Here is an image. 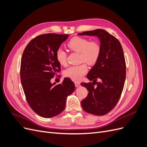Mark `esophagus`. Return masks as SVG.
<instances>
[{"label": "esophagus", "instance_id": "obj_1", "mask_svg": "<svg viewBox=\"0 0 147 147\" xmlns=\"http://www.w3.org/2000/svg\"><path fill=\"white\" fill-rule=\"evenodd\" d=\"M75 87H78L81 85L80 84V83L78 82H75Z\"/></svg>", "mask_w": 147, "mask_h": 147}]
</instances>
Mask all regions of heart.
Listing matches in <instances>:
<instances>
[{
	"label": "heart",
	"mask_w": 147,
	"mask_h": 147,
	"mask_svg": "<svg viewBox=\"0 0 147 147\" xmlns=\"http://www.w3.org/2000/svg\"><path fill=\"white\" fill-rule=\"evenodd\" d=\"M67 47L71 51L80 53V61L89 65H94L99 60L101 53V47L98 42L90 41L86 38L74 37L67 43ZM56 59L61 65L67 64V55L62 48H58L56 52ZM88 71L84 64L71 66L64 71L66 77L74 80H80Z\"/></svg>",
	"instance_id": "1"
}]
</instances>
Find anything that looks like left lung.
<instances>
[{
    "mask_svg": "<svg viewBox=\"0 0 147 147\" xmlns=\"http://www.w3.org/2000/svg\"><path fill=\"white\" fill-rule=\"evenodd\" d=\"M99 38L101 53L99 60L87 75L90 83L81 85L89 91L81 102L85 112L104 115L112 110L121 95L126 79V63L121 43L117 38L103 29H96L78 34ZM99 80L98 82H96ZM97 86L94 87L95 84Z\"/></svg>",
    "mask_w": 147,
    "mask_h": 147,
    "instance_id": "obj_1",
    "label": "left lung"
}]
</instances>
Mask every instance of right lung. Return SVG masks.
<instances>
[{
    "label": "right lung",
    "mask_w": 147,
    "mask_h": 147,
    "mask_svg": "<svg viewBox=\"0 0 147 147\" xmlns=\"http://www.w3.org/2000/svg\"><path fill=\"white\" fill-rule=\"evenodd\" d=\"M68 34H46L32 39L24 49L21 62L22 86L29 106L39 116L49 118L63 112L66 99L75 90V84L65 78L61 84L51 79L60 70L56 52Z\"/></svg>",
    "instance_id": "1"
}]
</instances>
